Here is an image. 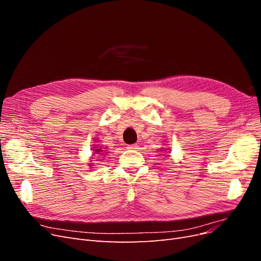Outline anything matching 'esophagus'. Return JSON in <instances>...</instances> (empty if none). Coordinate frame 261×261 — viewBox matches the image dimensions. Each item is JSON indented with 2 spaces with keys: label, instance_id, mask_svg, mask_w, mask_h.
Segmentation results:
<instances>
[{
  "label": "esophagus",
  "instance_id": "1",
  "mask_svg": "<svg viewBox=\"0 0 261 261\" xmlns=\"http://www.w3.org/2000/svg\"><path fill=\"white\" fill-rule=\"evenodd\" d=\"M126 148H127V149H138V146L137 145H128Z\"/></svg>",
  "mask_w": 261,
  "mask_h": 261
}]
</instances>
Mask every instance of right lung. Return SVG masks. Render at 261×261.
Masks as SVG:
<instances>
[{"mask_svg":"<svg viewBox=\"0 0 261 261\" xmlns=\"http://www.w3.org/2000/svg\"><path fill=\"white\" fill-rule=\"evenodd\" d=\"M94 152H96V154H98V155H102V154H103V153H102V152H103V150L97 147V149H94Z\"/></svg>","mask_w":261,"mask_h":261,"instance_id":"obj_1","label":"right lung"}]
</instances>
